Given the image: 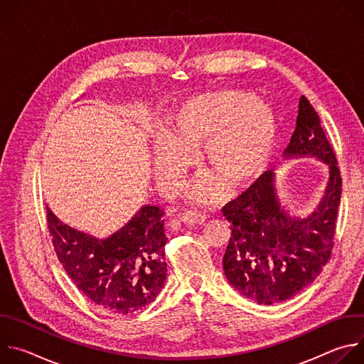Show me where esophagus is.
Returning <instances> with one entry per match:
<instances>
[{
	"instance_id": "esophagus-1",
	"label": "esophagus",
	"mask_w": 364,
	"mask_h": 364,
	"mask_svg": "<svg viewBox=\"0 0 364 364\" xmlns=\"http://www.w3.org/2000/svg\"><path fill=\"white\" fill-rule=\"evenodd\" d=\"M178 218L184 225H193V226L194 225H203L205 222V216L198 213V212H184Z\"/></svg>"
}]
</instances>
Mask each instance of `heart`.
Segmentation results:
<instances>
[{
  "label": "heart",
  "instance_id": "1",
  "mask_svg": "<svg viewBox=\"0 0 364 364\" xmlns=\"http://www.w3.org/2000/svg\"><path fill=\"white\" fill-rule=\"evenodd\" d=\"M164 135L166 141L155 151L154 170L166 190L180 184L203 145L205 166L236 187L249 183L268 164L278 122L267 102L246 92L220 90L186 100L170 117ZM219 191L218 184L204 183L196 197L207 200Z\"/></svg>",
  "mask_w": 364,
  "mask_h": 364
}]
</instances>
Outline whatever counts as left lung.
I'll return each instance as SVG.
<instances>
[{"label": "left lung", "mask_w": 364, "mask_h": 364, "mask_svg": "<svg viewBox=\"0 0 364 364\" xmlns=\"http://www.w3.org/2000/svg\"><path fill=\"white\" fill-rule=\"evenodd\" d=\"M285 155L328 164L330 180L313 213L301 219L284 209L272 171L222 209L232 229L223 256L226 278L243 296L264 305L287 301L313 284L334 247L341 174L320 117L305 96L299 99L296 128Z\"/></svg>", "instance_id": "obj_1"}]
</instances>
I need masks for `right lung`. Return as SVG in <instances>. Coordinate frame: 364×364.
Segmentation results:
<instances>
[{"label":"right lung","mask_w":364,"mask_h":364,"mask_svg":"<svg viewBox=\"0 0 364 364\" xmlns=\"http://www.w3.org/2000/svg\"><path fill=\"white\" fill-rule=\"evenodd\" d=\"M164 209L144 205L119 232L96 239L62 223L47 207V228L69 278L93 304L112 314L148 306L167 278Z\"/></svg>","instance_id":"obj_1"}]
</instances>
